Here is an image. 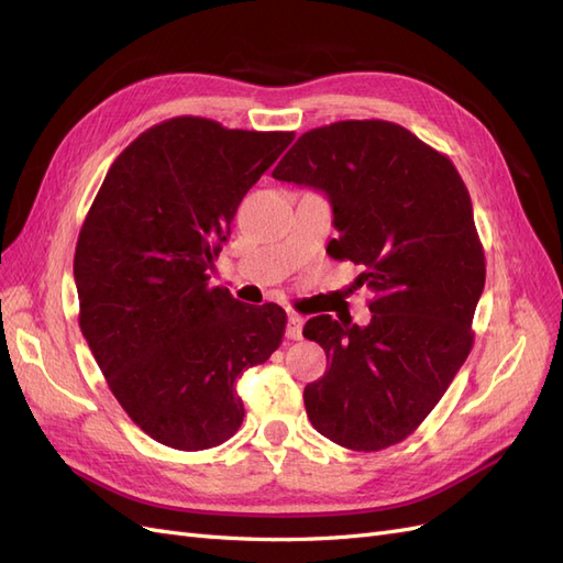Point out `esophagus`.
<instances>
[{"instance_id": "1", "label": "esophagus", "mask_w": 563, "mask_h": 563, "mask_svg": "<svg viewBox=\"0 0 563 563\" xmlns=\"http://www.w3.org/2000/svg\"><path fill=\"white\" fill-rule=\"evenodd\" d=\"M302 323H305V319L300 314H288V327H286L288 340H300L302 338Z\"/></svg>"}]
</instances>
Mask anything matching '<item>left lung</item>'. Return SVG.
Segmentation results:
<instances>
[{
  "instance_id": "left-lung-1",
  "label": "left lung",
  "mask_w": 563,
  "mask_h": 563,
  "mask_svg": "<svg viewBox=\"0 0 563 563\" xmlns=\"http://www.w3.org/2000/svg\"><path fill=\"white\" fill-rule=\"evenodd\" d=\"M333 207V258L364 272L368 327L312 317L302 335L329 371L305 387L314 430L352 451H383L418 430L474 343L486 258L453 162L408 129L347 119L302 133L272 172Z\"/></svg>"
}]
</instances>
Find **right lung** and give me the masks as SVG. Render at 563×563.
Returning a JSON list of instances; mask_svg holds the SVG:
<instances>
[{
    "label": "right lung",
    "mask_w": 563,
    "mask_h": 563,
    "mask_svg": "<svg viewBox=\"0 0 563 563\" xmlns=\"http://www.w3.org/2000/svg\"><path fill=\"white\" fill-rule=\"evenodd\" d=\"M294 131L174 117L119 155L75 249L79 329L129 418L164 446L203 451L244 420L234 383L269 360L286 312L244 305L209 269L232 218Z\"/></svg>",
    "instance_id": "add662e5"
}]
</instances>
